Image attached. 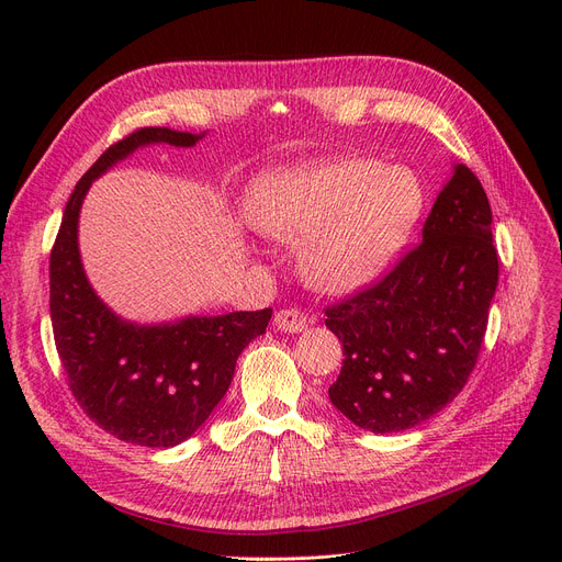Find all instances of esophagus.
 I'll return each mask as SVG.
<instances>
[{
  "instance_id": "1",
  "label": "esophagus",
  "mask_w": 562,
  "mask_h": 562,
  "mask_svg": "<svg viewBox=\"0 0 562 562\" xmlns=\"http://www.w3.org/2000/svg\"><path fill=\"white\" fill-rule=\"evenodd\" d=\"M307 323H310L307 316L299 310H282L273 318V326L280 333H289V335H299V333L307 330Z\"/></svg>"
}]
</instances>
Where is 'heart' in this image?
Returning <instances> with one entry per match:
<instances>
[{"mask_svg":"<svg viewBox=\"0 0 562 562\" xmlns=\"http://www.w3.org/2000/svg\"><path fill=\"white\" fill-rule=\"evenodd\" d=\"M415 170L367 157H321L261 172L250 193L255 229L301 244L307 284L323 293L360 291L385 276L424 214Z\"/></svg>","mask_w":562,"mask_h":562,"instance_id":"heart-1","label":"heart"}]
</instances>
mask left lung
I'll return each instance as SVG.
<instances>
[{
	"mask_svg": "<svg viewBox=\"0 0 562 562\" xmlns=\"http://www.w3.org/2000/svg\"><path fill=\"white\" fill-rule=\"evenodd\" d=\"M496 282L487 195L474 172L453 164L422 246L375 286L326 310V326L344 344L333 405L371 432L435 417L476 364Z\"/></svg>",
	"mask_w": 562,
	"mask_h": 562,
	"instance_id": "1",
	"label": "left lung"
}]
</instances>
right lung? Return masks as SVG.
Returning a JSON list of instances; mask_svg holds the SVG:
<instances>
[{"label": "right lung", "instance_id": "add662e5", "mask_svg": "<svg viewBox=\"0 0 562 562\" xmlns=\"http://www.w3.org/2000/svg\"><path fill=\"white\" fill-rule=\"evenodd\" d=\"M204 136L145 127L111 145L77 182L49 257V316L70 390L100 428L138 447H177L210 419L241 350L266 333L273 310L127 321L98 296L83 271L79 214L98 177L140 147H193Z\"/></svg>", "mask_w": 562, "mask_h": 562}]
</instances>
